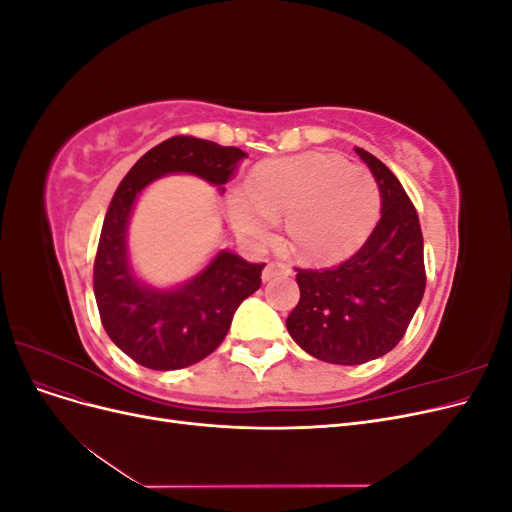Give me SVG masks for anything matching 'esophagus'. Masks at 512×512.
I'll return each mask as SVG.
<instances>
[{"label": "esophagus", "mask_w": 512, "mask_h": 512, "mask_svg": "<svg viewBox=\"0 0 512 512\" xmlns=\"http://www.w3.org/2000/svg\"><path fill=\"white\" fill-rule=\"evenodd\" d=\"M280 275H292V269L288 265H282V262H269V265L262 269V282H271Z\"/></svg>", "instance_id": "34e87169"}]
</instances>
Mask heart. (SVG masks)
I'll list each match as a JSON object with an SVG mask.
<instances>
[{"label":"heart","mask_w":512,"mask_h":512,"mask_svg":"<svg viewBox=\"0 0 512 512\" xmlns=\"http://www.w3.org/2000/svg\"><path fill=\"white\" fill-rule=\"evenodd\" d=\"M239 235L252 243L273 237L284 218L286 241L307 265H333L369 239L380 218V188L361 164L335 153H299L258 164L245 196L228 203Z\"/></svg>","instance_id":"1"}]
</instances>
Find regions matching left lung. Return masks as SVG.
I'll return each instance as SVG.
<instances>
[{
    "label": "left lung",
    "instance_id": "obj_1",
    "mask_svg": "<svg viewBox=\"0 0 512 512\" xmlns=\"http://www.w3.org/2000/svg\"><path fill=\"white\" fill-rule=\"evenodd\" d=\"M380 188V222L339 267L297 269L301 299L286 329L324 363L361 365L391 352L425 292L423 232L399 179L376 156L354 149Z\"/></svg>",
    "mask_w": 512,
    "mask_h": 512
}]
</instances>
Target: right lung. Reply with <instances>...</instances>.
Segmentation results:
<instances>
[{
    "label": "right lung",
    "instance_id": "obj_1",
    "mask_svg": "<svg viewBox=\"0 0 512 512\" xmlns=\"http://www.w3.org/2000/svg\"><path fill=\"white\" fill-rule=\"evenodd\" d=\"M245 153L196 136H173L149 149L123 177L100 232L94 292L102 327L138 365L170 371L203 361L230 329L237 307L260 288L265 262L220 250L190 280L158 288L136 275L128 226L138 196L166 175H194L224 194Z\"/></svg>",
    "mask_w": 512,
    "mask_h": 512
}]
</instances>
